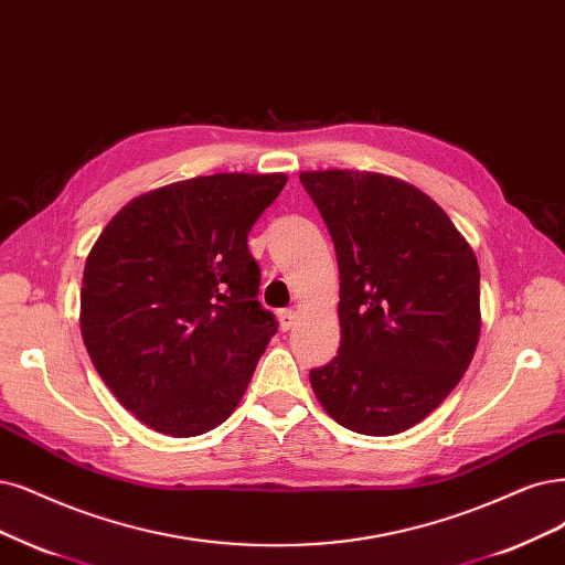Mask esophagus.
Segmentation results:
<instances>
[{
	"label": "esophagus",
	"instance_id": "34e87169",
	"mask_svg": "<svg viewBox=\"0 0 565 565\" xmlns=\"http://www.w3.org/2000/svg\"><path fill=\"white\" fill-rule=\"evenodd\" d=\"M296 321H298V311L296 309H281L279 311V326H281V330H290L296 326Z\"/></svg>",
	"mask_w": 565,
	"mask_h": 565
}]
</instances>
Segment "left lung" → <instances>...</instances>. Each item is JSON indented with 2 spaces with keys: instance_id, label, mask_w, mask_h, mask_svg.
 I'll return each mask as SVG.
<instances>
[{
  "instance_id": "1",
  "label": "left lung",
  "mask_w": 565,
  "mask_h": 565,
  "mask_svg": "<svg viewBox=\"0 0 565 565\" xmlns=\"http://www.w3.org/2000/svg\"><path fill=\"white\" fill-rule=\"evenodd\" d=\"M340 267L338 356L309 372L323 409L361 435L419 424L479 340V267L419 188L370 172H302Z\"/></svg>"
}]
</instances>
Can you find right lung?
I'll return each instance as SVG.
<instances>
[{
    "label": "right lung",
    "instance_id": "right-lung-1",
    "mask_svg": "<svg viewBox=\"0 0 565 565\" xmlns=\"http://www.w3.org/2000/svg\"><path fill=\"white\" fill-rule=\"evenodd\" d=\"M284 174H212L135 198L102 230L81 288V335L102 382L141 424L221 426L277 319L258 302L248 233Z\"/></svg>",
    "mask_w": 565,
    "mask_h": 565
}]
</instances>
